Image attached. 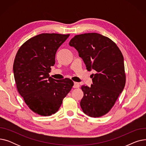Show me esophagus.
<instances>
[{"instance_id":"34e87169","label":"esophagus","mask_w":146,"mask_h":146,"mask_svg":"<svg viewBox=\"0 0 146 146\" xmlns=\"http://www.w3.org/2000/svg\"><path fill=\"white\" fill-rule=\"evenodd\" d=\"M79 87H80V85H79V83L74 82V85H73L74 88H79Z\"/></svg>"}]
</instances>
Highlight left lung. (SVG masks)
<instances>
[{"mask_svg":"<svg viewBox=\"0 0 146 146\" xmlns=\"http://www.w3.org/2000/svg\"><path fill=\"white\" fill-rule=\"evenodd\" d=\"M69 45L78 51L88 71L96 72L91 86L81 87V108L89 117H102L112 108L125 85L122 54L109 38L94 33L75 35Z\"/></svg>","mask_w":146,"mask_h":146,"instance_id":"1","label":"left lung"}]
</instances>
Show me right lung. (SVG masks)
I'll return each mask as SVG.
<instances>
[{
	"label": "right lung",
	"mask_w": 146,
	"mask_h": 146,
	"mask_svg": "<svg viewBox=\"0 0 146 146\" xmlns=\"http://www.w3.org/2000/svg\"><path fill=\"white\" fill-rule=\"evenodd\" d=\"M69 35H37L23 44L15 56L13 69L18 92L30 110L41 116L57 112L73 86L70 79L49 76L56 52Z\"/></svg>",
	"instance_id": "1"
}]
</instances>
